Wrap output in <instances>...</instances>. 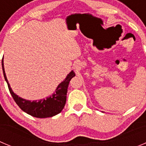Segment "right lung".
Returning a JSON list of instances; mask_svg holds the SVG:
<instances>
[{
    "label": "right lung",
    "instance_id": "obj_1",
    "mask_svg": "<svg viewBox=\"0 0 146 146\" xmlns=\"http://www.w3.org/2000/svg\"><path fill=\"white\" fill-rule=\"evenodd\" d=\"M2 68L5 80L7 82L9 92L11 93L16 103L24 112L36 118H48L57 115L62 111L66 102V95L68 92V84L71 78L75 76V73L73 70L67 76L66 78L62 82L60 83L56 89L55 92L53 93V94H52L50 97L47 98L46 99L31 102L30 100H26L19 98V96L13 92L6 78L3 60Z\"/></svg>",
    "mask_w": 146,
    "mask_h": 146
}]
</instances>
